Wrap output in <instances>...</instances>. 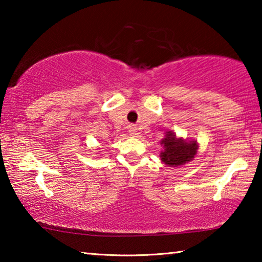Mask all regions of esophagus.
Returning a JSON list of instances; mask_svg holds the SVG:
<instances>
[{"label": "esophagus", "mask_w": 262, "mask_h": 262, "mask_svg": "<svg viewBox=\"0 0 262 262\" xmlns=\"http://www.w3.org/2000/svg\"><path fill=\"white\" fill-rule=\"evenodd\" d=\"M129 135L132 137H136L137 135H139V133H137L136 128H130V129H129Z\"/></svg>", "instance_id": "34e87169"}]
</instances>
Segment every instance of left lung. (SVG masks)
<instances>
[{
	"label": "left lung",
	"mask_w": 262,
	"mask_h": 262,
	"mask_svg": "<svg viewBox=\"0 0 262 262\" xmlns=\"http://www.w3.org/2000/svg\"><path fill=\"white\" fill-rule=\"evenodd\" d=\"M163 150L159 154L161 161L167 166L178 167L192 162L198 152L199 143L195 140H184L177 137L173 130H167L162 139Z\"/></svg>",
	"instance_id": "1"
}]
</instances>
